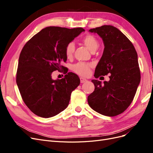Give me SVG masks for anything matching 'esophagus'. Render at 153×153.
I'll return each instance as SVG.
<instances>
[{
  "instance_id": "obj_1",
  "label": "esophagus",
  "mask_w": 153,
  "mask_h": 153,
  "mask_svg": "<svg viewBox=\"0 0 153 153\" xmlns=\"http://www.w3.org/2000/svg\"><path fill=\"white\" fill-rule=\"evenodd\" d=\"M80 83H81V84H83V83H84V82H85L87 81V80L85 79V78H82V77H80Z\"/></svg>"
}]
</instances>
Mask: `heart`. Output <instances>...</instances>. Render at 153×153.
Masks as SVG:
<instances>
[{
    "mask_svg": "<svg viewBox=\"0 0 153 153\" xmlns=\"http://www.w3.org/2000/svg\"><path fill=\"white\" fill-rule=\"evenodd\" d=\"M82 43L91 52L96 51L99 46V41L95 36L92 35H87L82 39ZM75 50V46L73 42L69 43L66 47L65 53L68 58H70L73 56ZM91 65L87 63H78L73 67V70L76 73L81 76H87L90 73V68Z\"/></svg>",
    "mask_w": 153,
    "mask_h": 153,
    "instance_id": "b5f03b06",
    "label": "heart"
}]
</instances>
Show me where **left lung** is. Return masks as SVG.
<instances>
[{"label":"left lung","instance_id":"8db88e82","mask_svg":"<svg viewBox=\"0 0 153 153\" xmlns=\"http://www.w3.org/2000/svg\"><path fill=\"white\" fill-rule=\"evenodd\" d=\"M103 39L105 48L96 67L94 77L110 74L104 84L92 80L95 89L87 98L96 112L115 116L126 110L135 95L140 82L138 55L135 47L123 32L112 25H103L89 30Z\"/></svg>","mask_w":153,"mask_h":153}]
</instances>
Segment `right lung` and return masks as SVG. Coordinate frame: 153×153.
Wrapping results in <instances>:
<instances>
[{"label": "right lung", "mask_w": 153, "mask_h": 153, "mask_svg": "<svg viewBox=\"0 0 153 153\" xmlns=\"http://www.w3.org/2000/svg\"><path fill=\"white\" fill-rule=\"evenodd\" d=\"M84 31L81 27H47L23 48L16 84L24 103L34 114L48 118L67 108L72 91L80 84V78L69 72L62 79L53 80L52 74L64 69L61 62L67 61L66 45Z\"/></svg>", "instance_id": "right-lung-1"}]
</instances>
